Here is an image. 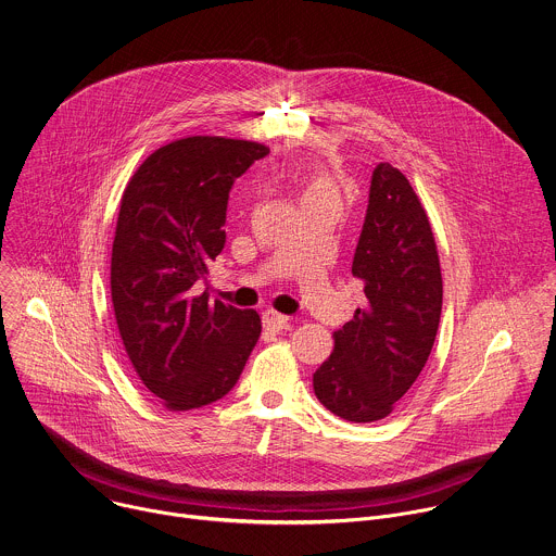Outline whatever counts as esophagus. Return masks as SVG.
Segmentation results:
<instances>
[{"instance_id": "34e87169", "label": "esophagus", "mask_w": 556, "mask_h": 556, "mask_svg": "<svg viewBox=\"0 0 556 556\" xmlns=\"http://www.w3.org/2000/svg\"><path fill=\"white\" fill-rule=\"evenodd\" d=\"M262 323H264V329H266V331L279 333V331H283V329L288 327V316H283V314L275 312V309H266V312L262 314Z\"/></svg>"}]
</instances>
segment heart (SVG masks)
Masks as SVG:
<instances>
[{
    "label": "heart",
    "mask_w": 556,
    "mask_h": 556,
    "mask_svg": "<svg viewBox=\"0 0 556 556\" xmlns=\"http://www.w3.org/2000/svg\"><path fill=\"white\" fill-rule=\"evenodd\" d=\"M325 199H336L338 201V188L333 184V179L323 173H307L301 179V203H314V201H325Z\"/></svg>",
    "instance_id": "b5f03b06"
}]
</instances>
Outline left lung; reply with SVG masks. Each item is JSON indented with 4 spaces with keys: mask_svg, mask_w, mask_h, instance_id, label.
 Wrapping results in <instances>:
<instances>
[{
    "mask_svg": "<svg viewBox=\"0 0 556 556\" xmlns=\"http://www.w3.org/2000/svg\"><path fill=\"white\" fill-rule=\"evenodd\" d=\"M353 277L366 305L333 333L314 372L316 399L349 422L392 414L422 372L442 316V270L429 216L409 179L377 164Z\"/></svg>",
    "mask_w": 556,
    "mask_h": 556,
    "instance_id": "8db88e82",
    "label": "left lung"
}]
</instances>
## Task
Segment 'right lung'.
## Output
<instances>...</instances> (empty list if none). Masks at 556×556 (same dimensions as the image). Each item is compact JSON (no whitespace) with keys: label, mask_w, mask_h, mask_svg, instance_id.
Wrapping results in <instances>:
<instances>
[{"label":"right lung","mask_w":556,"mask_h":556,"mask_svg":"<svg viewBox=\"0 0 556 556\" xmlns=\"http://www.w3.org/2000/svg\"><path fill=\"white\" fill-rule=\"evenodd\" d=\"M268 147L190 136L155 149L131 175L116 220L110 288L118 333L144 388L170 412L223 399L257 344L262 320L192 294L225 247L233 181Z\"/></svg>","instance_id":"add662e5"}]
</instances>
